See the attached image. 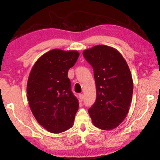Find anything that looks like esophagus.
<instances>
[{
  "mask_svg": "<svg viewBox=\"0 0 160 160\" xmlns=\"http://www.w3.org/2000/svg\"><path fill=\"white\" fill-rule=\"evenodd\" d=\"M79 97H80V99L81 100V101H82V100L84 99V95H83V94H79Z\"/></svg>",
  "mask_w": 160,
  "mask_h": 160,
  "instance_id": "obj_1",
  "label": "esophagus"
}]
</instances>
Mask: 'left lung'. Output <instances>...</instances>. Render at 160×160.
<instances>
[{"label":"left lung","instance_id":"left-lung-1","mask_svg":"<svg viewBox=\"0 0 160 160\" xmlns=\"http://www.w3.org/2000/svg\"><path fill=\"white\" fill-rule=\"evenodd\" d=\"M93 68L97 99L88 110L94 126L112 130L123 122L132 101L133 82L122 55L114 48L97 45L83 51Z\"/></svg>","mask_w":160,"mask_h":160}]
</instances>
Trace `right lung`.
Instances as JSON below:
<instances>
[{"label":"right lung","mask_w":160,"mask_h":160,"mask_svg":"<svg viewBox=\"0 0 160 160\" xmlns=\"http://www.w3.org/2000/svg\"><path fill=\"white\" fill-rule=\"evenodd\" d=\"M79 56L77 51L51 50L38 59L29 73V107L37 122L48 132L60 133L73 125L79 103L71 91L68 72Z\"/></svg>","instance_id":"right-lung-1"}]
</instances>
